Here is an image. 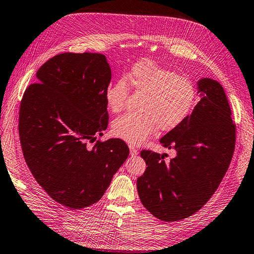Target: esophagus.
I'll list each match as a JSON object with an SVG mask.
<instances>
[{
    "instance_id": "1",
    "label": "esophagus",
    "mask_w": 254,
    "mask_h": 254,
    "mask_svg": "<svg viewBox=\"0 0 254 254\" xmlns=\"http://www.w3.org/2000/svg\"><path fill=\"white\" fill-rule=\"evenodd\" d=\"M129 151H130V156H132V157L133 156H137L138 153H139V151L137 150V148L131 146V145H129Z\"/></svg>"
}]
</instances>
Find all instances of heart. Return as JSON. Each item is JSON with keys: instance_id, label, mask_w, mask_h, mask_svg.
<instances>
[{"instance_id": "heart-1", "label": "heart", "mask_w": 254, "mask_h": 254, "mask_svg": "<svg viewBox=\"0 0 254 254\" xmlns=\"http://www.w3.org/2000/svg\"><path fill=\"white\" fill-rule=\"evenodd\" d=\"M129 86L143 94L141 113H126L113 122L112 133L132 145L145 142L158 128L170 131L188 119L197 101V90L190 79L166 69L151 60L135 64L125 77L117 78L106 91V101L112 112L124 109Z\"/></svg>"}]
</instances>
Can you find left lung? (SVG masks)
<instances>
[{
    "label": "left lung",
    "mask_w": 254,
    "mask_h": 254,
    "mask_svg": "<svg viewBox=\"0 0 254 254\" xmlns=\"http://www.w3.org/2000/svg\"><path fill=\"white\" fill-rule=\"evenodd\" d=\"M200 100L180 126L160 139L176 156L141 151L146 169L137 180L140 200L157 219L180 221L211 198L234 154L236 128L222 85L202 77L197 82Z\"/></svg>",
    "instance_id": "left-lung-1"
}]
</instances>
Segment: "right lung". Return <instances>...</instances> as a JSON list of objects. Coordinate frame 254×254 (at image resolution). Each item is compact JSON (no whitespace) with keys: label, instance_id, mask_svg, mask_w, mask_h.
<instances>
[{"label":"right lung","instance_id":"obj_1","mask_svg":"<svg viewBox=\"0 0 254 254\" xmlns=\"http://www.w3.org/2000/svg\"><path fill=\"white\" fill-rule=\"evenodd\" d=\"M112 78L101 54L64 53L36 73L19 112L24 159L54 200L70 209L96 203L129 155L121 139L88 146L109 122L106 91Z\"/></svg>","mask_w":254,"mask_h":254}]
</instances>
